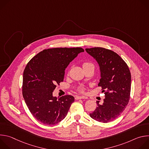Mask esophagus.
I'll list each match as a JSON object with an SVG mask.
<instances>
[{"instance_id":"1","label":"esophagus","mask_w":149,"mask_h":149,"mask_svg":"<svg viewBox=\"0 0 149 149\" xmlns=\"http://www.w3.org/2000/svg\"><path fill=\"white\" fill-rule=\"evenodd\" d=\"M87 97H84V96H77L75 97L76 100H79V99H86Z\"/></svg>"}]
</instances>
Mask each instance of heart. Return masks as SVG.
Wrapping results in <instances>:
<instances>
[{"mask_svg": "<svg viewBox=\"0 0 149 149\" xmlns=\"http://www.w3.org/2000/svg\"><path fill=\"white\" fill-rule=\"evenodd\" d=\"M82 67L84 68V70L86 69V68H88L90 67H94V65L91 62H84L82 63ZM77 91L83 93L84 92V88L82 87H80L77 89Z\"/></svg>", "mask_w": 149, "mask_h": 149, "instance_id": "obj_1", "label": "heart"}]
</instances>
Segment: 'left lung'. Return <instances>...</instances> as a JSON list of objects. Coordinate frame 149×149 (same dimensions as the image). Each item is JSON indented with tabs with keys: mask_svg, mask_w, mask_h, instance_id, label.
I'll list each match as a JSON object with an SVG mask.
<instances>
[{
	"mask_svg": "<svg viewBox=\"0 0 149 149\" xmlns=\"http://www.w3.org/2000/svg\"><path fill=\"white\" fill-rule=\"evenodd\" d=\"M86 52L98 62L105 98L102 104L97 101V107L90 117L94 120L109 123L117 118L128 104L131 91V74L124 61L114 51L101 47L86 48Z\"/></svg>",
	"mask_w": 149,
	"mask_h": 149,
	"instance_id": "1",
	"label": "left lung"
}]
</instances>
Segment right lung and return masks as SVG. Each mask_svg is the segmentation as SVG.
Returning <instances> with one entry per match:
<instances>
[{
	"mask_svg": "<svg viewBox=\"0 0 149 149\" xmlns=\"http://www.w3.org/2000/svg\"><path fill=\"white\" fill-rule=\"evenodd\" d=\"M84 50L81 48L44 49L32 58L24 70L22 94L33 116L46 125H54L64 118L74 101L70 95L59 98L52 93L63 81L65 68Z\"/></svg>",
	"mask_w": 149,
	"mask_h": 149,
	"instance_id": "1",
	"label": "right lung"
}]
</instances>
